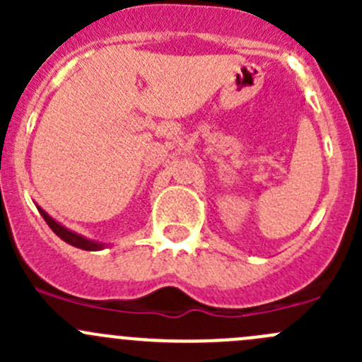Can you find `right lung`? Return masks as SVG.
<instances>
[{"label":"right lung","instance_id":"obj_1","mask_svg":"<svg viewBox=\"0 0 362 362\" xmlns=\"http://www.w3.org/2000/svg\"><path fill=\"white\" fill-rule=\"evenodd\" d=\"M38 211H40V214H42V217L45 218V222H47V224H49V228L52 229V231L56 233V235L59 236L61 240H64V242L69 243V245L76 247V249H82V250H100V249H103V245H101V243L90 242V240L83 238V236L76 235V233L68 231L66 228H63V226H61V224H57V222L54 221V218L50 217V215L47 214V211H43L40 206H38Z\"/></svg>","mask_w":362,"mask_h":362}]
</instances>
